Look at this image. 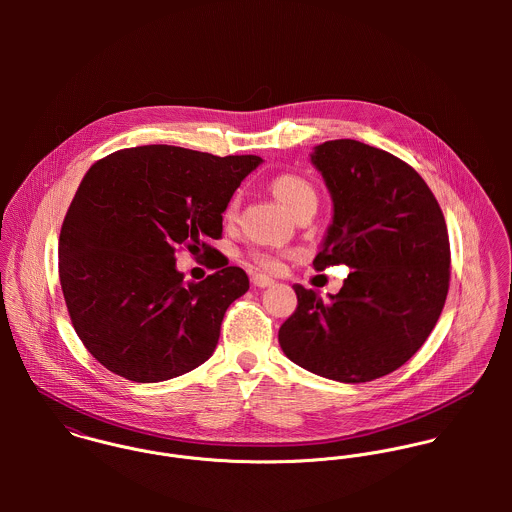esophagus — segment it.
<instances>
[{"instance_id": "1", "label": "esophagus", "mask_w": 512, "mask_h": 512, "mask_svg": "<svg viewBox=\"0 0 512 512\" xmlns=\"http://www.w3.org/2000/svg\"><path fill=\"white\" fill-rule=\"evenodd\" d=\"M252 284H254L256 288H270V286L274 284V280L268 278V276H264V274H252Z\"/></svg>"}]
</instances>
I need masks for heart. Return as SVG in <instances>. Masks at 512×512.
<instances>
[{
	"instance_id": "heart-1",
	"label": "heart",
	"mask_w": 512,
	"mask_h": 512,
	"mask_svg": "<svg viewBox=\"0 0 512 512\" xmlns=\"http://www.w3.org/2000/svg\"><path fill=\"white\" fill-rule=\"evenodd\" d=\"M272 191H274V195L278 197V201H280L290 213H293L297 207L309 203V201H317V195H315L313 187H311L305 179H301V177H297V175H280V177H276L274 183H272ZM238 205H240V201H238V197H234V199L230 201L228 209H226V215H228V217H234L236 211H238ZM252 258H254L262 268H268V270H276V268L280 266V256H276V254H272V252H260V250H256V252L252 254Z\"/></svg>"
}]
</instances>
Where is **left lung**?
Instances as JSON below:
<instances>
[{
    "label": "left lung",
    "instance_id": "left-lung-1",
    "mask_svg": "<svg viewBox=\"0 0 512 512\" xmlns=\"http://www.w3.org/2000/svg\"><path fill=\"white\" fill-rule=\"evenodd\" d=\"M309 157L333 201L313 266L353 272L329 301L293 286L280 347L313 374L368 382L412 359L436 327L449 290L447 226L426 181L392 153L333 140Z\"/></svg>",
    "mask_w": 512,
    "mask_h": 512
}]
</instances>
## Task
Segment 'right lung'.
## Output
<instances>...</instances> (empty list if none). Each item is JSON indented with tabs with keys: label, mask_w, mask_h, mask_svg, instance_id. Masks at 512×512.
Wrapping results in <instances>:
<instances>
[{
	"label": "right lung",
	"mask_w": 512,
	"mask_h": 512,
	"mask_svg": "<svg viewBox=\"0 0 512 512\" xmlns=\"http://www.w3.org/2000/svg\"><path fill=\"white\" fill-rule=\"evenodd\" d=\"M258 155L175 146L120 149L84 175L59 238V276L74 331L108 370L161 382L217 349L228 305L248 292L242 268L183 282L175 250L213 248L222 213Z\"/></svg>",
	"instance_id": "obj_1"
}]
</instances>
